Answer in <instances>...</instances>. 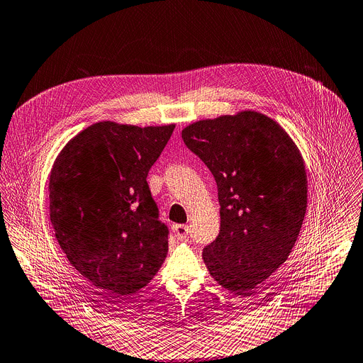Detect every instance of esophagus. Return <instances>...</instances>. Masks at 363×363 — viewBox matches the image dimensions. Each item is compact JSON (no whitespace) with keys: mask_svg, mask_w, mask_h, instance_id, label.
Wrapping results in <instances>:
<instances>
[{"mask_svg":"<svg viewBox=\"0 0 363 363\" xmlns=\"http://www.w3.org/2000/svg\"><path fill=\"white\" fill-rule=\"evenodd\" d=\"M174 232H175V236H177L179 240H185V239L188 238V233H189V227H188V225H184V224H178V225H175Z\"/></svg>","mask_w":363,"mask_h":363,"instance_id":"1","label":"esophagus"}]
</instances>
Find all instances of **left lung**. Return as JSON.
<instances>
[{"label": "left lung", "instance_id": "obj_1", "mask_svg": "<svg viewBox=\"0 0 363 363\" xmlns=\"http://www.w3.org/2000/svg\"><path fill=\"white\" fill-rule=\"evenodd\" d=\"M184 143L211 171L220 233L204 247L210 275L249 296L288 259L307 211L300 149L271 117L253 110L188 124Z\"/></svg>", "mask_w": 363, "mask_h": 363}]
</instances>
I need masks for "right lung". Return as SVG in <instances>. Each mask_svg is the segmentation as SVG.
Wrapping results in <instances>:
<instances>
[{"instance_id":"add662e5","label":"right lung","mask_w":363,"mask_h":363,"mask_svg":"<svg viewBox=\"0 0 363 363\" xmlns=\"http://www.w3.org/2000/svg\"><path fill=\"white\" fill-rule=\"evenodd\" d=\"M175 124L98 121L60 150L49 177V216L71 265L101 294L125 300L168 255L147 174Z\"/></svg>"}]
</instances>
